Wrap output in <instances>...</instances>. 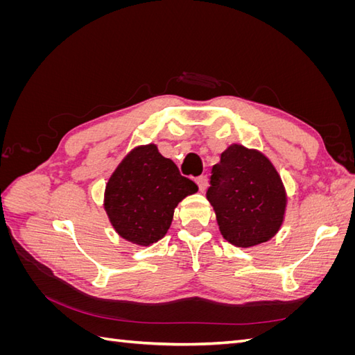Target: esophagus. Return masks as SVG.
I'll list each match as a JSON object with an SVG mask.
<instances>
[{"instance_id":"1","label":"esophagus","mask_w":355,"mask_h":355,"mask_svg":"<svg viewBox=\"0 0 355 355\" xmlns=\"http://www.w3.org/2000/svg\"><path fill=\"white\" fill-rule=\"evenodd\" d=\"M196 182H197V185H198V188H200L201 192L206 191V188H207V178H206V176H198V178L196 179Z\"/></svg>"}]
</instances>
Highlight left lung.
I'll list each match as a JSON object with an SVG mask.
<instances>
[{
	"label": "left lung",
	"mask_w": 355,
	"mask_h": 355,
	"mask_svg": "<svg viewBox=\"0 0 355 355\" xmlns=\"http://www.w3.org/2000/svg\"><path fill=\"white\" fill-rule=\"evenodd\" d=\"M207 200L222 237L237 247L271 240L284 222L287 196L283 180L266 155L240 144L220 154L210 176Z\"/></svg>",
	"instance_id": "8db88e82"
}]
</instances>
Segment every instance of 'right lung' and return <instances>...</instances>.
Listing matches in <instances>:
<instances>
[{
	"label": "right lung",
	"instance_id": "obj_1",
	"mask_svg": "<svg viewBox=\"0 0 355 355\" xmlns=\"http://www.w3.org/2000/svg\"><path fill=\"white\" fill-rule=\"evenodd\" d=\"M198 187L182 176L154 144L133 148L105 188L103 207L116 234L137 245H151L168 231L178 204Z\"/></svg>",
	"mask_w": 355,
	"mask_h": 355
}]
</instances>
